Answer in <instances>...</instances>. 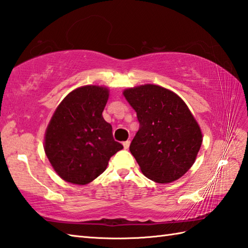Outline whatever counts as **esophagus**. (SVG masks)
I'll return each instance as SVG.
<instances>
[{
  "label": "esophagus",
  "mask_w": 248,
  "mask_h": 248,
  "mask_svg": "<svg viewBox=\"0 0 248 248\" xmlns=\"http://www.w3.org/2000/svg\"><path fill=\"white\" fill-rule=\"evenodd\" d=\"M130 140H125V141H124V148L125 149V150H126V149H129V147H130Z\"/></svg>",
  "instance_id": "esophagus-1"
}]
</instances>
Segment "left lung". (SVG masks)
Instances as JSON below:
<instances>
[{"mask_svg":"<svg viewBox=\"0 0 248 248\" xmlns=\"http://www.w3.org/2000/svg\"><path fill=\"white\" fill-rule=\"evenodd\" d=\"M124 96L140 123L130 151L143 175L165 184L191 168L202 145V132L186 103L173 92L145 84L126 89Z\"/></svg>","mask_w":248,"mask_h":248,"instance_id":"1","label":"left lung"}]
</instances>
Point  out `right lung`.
<instances>
[{
	"instance_id": "1",
	"label": "right lung",
	"mask_w": 248,
	"mask_h": 248,
	"mask_svg": "<svg viewBox=\"0 0 248 248\" xmlns=\"http://www.w3.org/2000/svg\"><path fill=\"white\" fill-rule=\"evenodd\" d=\"M108 99L107 88L85 85L71 92L56 108L46 129L44 150L65 182L86 185L94 181L124 148L102 117Z\"/></svg>"
}]
</instances>
